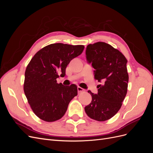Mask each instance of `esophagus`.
Returning <instances> with one entry per match:
<instances>
[{"label":"esophagus","instance_id":"1","mask_svg":"<svg viewBox=\"0 0 153 153\" xmlns=\"http://www.w3.org/2000/svg\"><path fill=\"white\" fill-rule=\"evenodd\" d=\"M77 89H78V92H79V93H80V92H84L85 91L84 89H83V88H82L80 87H78Z\"/></svg>","mask_w":153,"mask_h":153}]
</instances>
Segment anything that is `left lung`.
Wrapping results in <instances>:
<instances>
[{
  "mask_svg": "<svg viewBox=\"0 0 153 153\" xmlns=\"http://www.w3.org/2000/svg\"><path fill=\"white\" fill-rule=\"evenodd\" d=\"M85 54L95 69L94 78L101 84L98 85V94L88 91L92 101L85 111L90 118L105 121L117 113L126 95L128 61L121 52L104 42L88 45Z\"/></svg>",
  "mask_w": 153,
  "mask_h": 153,
  "instance_id": "1",
  "label": "left lung"
}]
</instances>
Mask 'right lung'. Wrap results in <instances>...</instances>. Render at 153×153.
Here are the masks:
<instances>
[{
    "mask_svg": "<svg viewBox=\"0 0 153 153\" xmlns=\"http://www.w3.org/2000/svg\"><path fill=\"white\" fill-rule=\"evenodd\" d=\"M84 45L51 44L32 57L25 73L24 90L34 113L47 122H53L65 114L68 105L77 95V87L57 84V78L66 75L72 59L80 55Z\"/></svg>",
    "mask_w": 153,
    "mask_h": 153,
    "instance_id": "add662e5",
    "label": "right lung"
}]
</instances>
